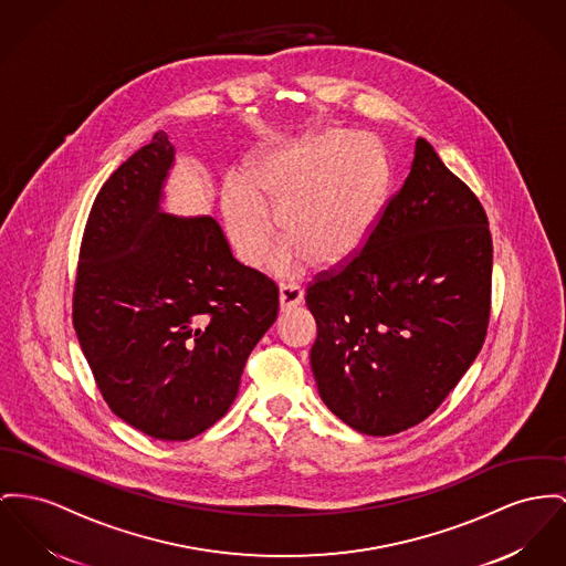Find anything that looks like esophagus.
Listing matches in <instances>:
<instances>
[{"instance_id":"esophagus-1","label":"esophagus","mask_w":566,"mask_h":566,"mask_svg":"<svg viewBox=\"0 0 566 566\" xmlns=\"http://www.w3.org/2000/svg\"><path fill=\"white\" fill-rule=\"evenodd\" d=\"M304 294H302L301 287L296 283H281L279 287V304H281V311H292L301 304Z\"/></svg>"}]
</instances>
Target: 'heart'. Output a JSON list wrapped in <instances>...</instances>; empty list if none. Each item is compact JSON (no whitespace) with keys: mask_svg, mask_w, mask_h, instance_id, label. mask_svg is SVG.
<instances>
[{"mask_svg":"<svg viewBox=\"0 0 566 566\" xmlns=\"http://www.w3.org/2000/svg\"><path fill=\"white\" fill-rule=\"evenodd\" d=\"M388 189L384 154L365 135L324 130L260 154L249 176H229L221 208L229 242L242 264H264L276 208L285 240L274 253L279 274L313 262H349L369 240Z\"/></svg>","mask_w":566,"mask_h":566,"instance_id":"obj_1","label":"heart"}]
</instances>
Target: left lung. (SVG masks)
<instances>
[{
	"label": "left lung",
	"instance_id": "left-lung-1",
	"mask_svg": "<svg viewBox=\"0 0 566 566\" xmlns=\"http://www.w3.org/2000/svg\"><path fill=\"white\" fill-rule=\"evenodd\" d=\"M491 264L479 197L416 139L410 176L367 244L306 287L311 369L328 410L367 436L433 415L485 343Z\"/></svg>",
	"mask_w": 566,
	"mask_h": 566
}]
</instances>
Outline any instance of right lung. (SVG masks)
Segmentation results:
<instances>
[{
	"label": "right lung",
	"instance_id": "right-lung-1",
	"mask_svg": "<svg viewBox=\"0 0 566 566\" xmlns=\"http://www.w3.org/2000/svg\"><path fill=\"white\" fill-rule=\"evenodd\" d=\"M171 163L158 130L98 190L73 324L112 412L154 440L185 442L231 408L249 354L276 319L279 287L235 262L214 219L160 212Z\"/></svg>",
	"mask_w": 566,
	"mask_h": 566
}]
</instances>
